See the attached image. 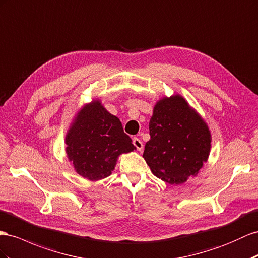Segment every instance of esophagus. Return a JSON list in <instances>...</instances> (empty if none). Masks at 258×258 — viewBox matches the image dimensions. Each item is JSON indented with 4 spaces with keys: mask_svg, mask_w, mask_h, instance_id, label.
<instances>
[{
    "mask_svg": "<svg viewBox=\"0 0 258 258\" xmlns=\"http://www.w3.org/2000/svg\"><path fill=\"white\" fill-rule=\"evenodd\" d=\"M132 143H134V145L137 148L138 151H142L143 150V143L141 140H139L138 138H135L134 141H132Z\"/></svg>",
    "mask_w": 258,
    "mask_h": 258,
    "instance_id": "1",
    "label": "esophagus"
}]
</instances>
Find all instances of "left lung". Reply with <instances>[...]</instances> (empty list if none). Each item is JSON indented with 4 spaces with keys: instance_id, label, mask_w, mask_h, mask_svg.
<instances>
[{
    "instance_id": "1",
    "label": "left lung",
    "mask_w": 258,
    "mask_h": 258,
    "mask_svg": "<svg viewBox=\"0 0 258 258\" xmlns=\"http://www.w3.org/2000/svg\"><path fill=\"white\" fill-rule=\"evenodd\" d=\"M151 139L143 158L153 175L169 184L196 177L210 157L212 134L208 124L182 95L159 99L150 121Z\"/></svg>"
}]
</instances>
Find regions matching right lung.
I'll return each mask as SVG.
<instances>
[{
	"label": "right lung",
	"instance_id": "obj_1",
	"mask_svg": "<svg viewBox=\"0 0 258 258\" xmlns=\"http://www.w3.org/2000/svg\"><path fill=\"white\" fill-rule=\"evenodd\" d=\"M65 145L75 171L90 181L107 178L118 157L137 150L123 132L119 118L110 114L100 99L78 109L66 132Z\"/></svg>",
	"mask_w": 258,
	"mask_h": 258
}]
</instances>
